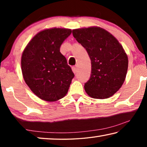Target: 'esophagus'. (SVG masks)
<instances>
[{"instance_id": "obj_1", "label": "esophagus", "mask_w": 147, "mask_h": 147, "mask_svg": "<svg viewBox=\"0 0 147 147\" xmlns=\"http://www.w3.org/2000/svg\"><path fill=\"white\" fill-rule=\"evenodd\" d=\"M72 70H73V73L74 74H76L77 73V68L76 67H72Z\"/></svg>"}]
</instances>
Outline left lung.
Masks as SVG:
<instances>
[{"label":"left lung","instance_id":"8db88e82","mask_svg":"<svg viewBox=\"0 0 147 147\" xmlns=\"http://www.w3.org/2000/svg\"><path fill=\"white\" fill-rule=\"evenodd\" d=\"M73 35L91 59V76L84 84L87 94L93 98L110 97L121 88L127 73L128 59L123 46L100 27L73 30Z\"/></svg>","mask_w":147,"mask_h":147}]
</instances>
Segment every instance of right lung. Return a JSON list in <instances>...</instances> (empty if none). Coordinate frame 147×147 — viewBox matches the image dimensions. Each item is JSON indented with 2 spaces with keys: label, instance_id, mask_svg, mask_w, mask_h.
I'll use <instances>...</instances> for the list:
<instances>
[{
  "label": "right lung",
  "instance_id": "obj_1",
  "mask_svg": "<svg viewBox=\"0 0 147 147\" xmlns=\"http://www.w3.org/2000/svg\"><path fill=\"white\" fill-rule=\"evenodd\" d=\"M71 29H46L27 45L21 57V70L31 91L42 100L56 101L67 93L74 74L60 47Z\"/></svg>",
  "mask_w": 147,
  "mask_h": 147
}]
</instances>
